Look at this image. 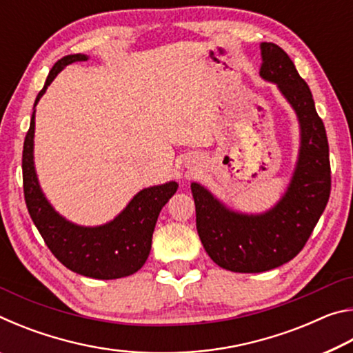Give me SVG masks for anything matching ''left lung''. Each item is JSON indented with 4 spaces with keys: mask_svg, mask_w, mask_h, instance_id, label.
<instances>
[{
    "mask_svg": "<svg viewBox=\"0 0 353 353\" xmlns=\"http://www.w3.org/2000/svg\"><path fill=\"white\" fill-rule=\"evenodd\" d=\"M260 77L276 83L299 121V154L282 198L263 213L232 210L201 183H191L196 229L208 256L232 272H263L301 252L330 196V160L313 94L290 56L276 43H261Z\"/></svg>",
    "mask_w": 353,
    "mask_h": 353,
    "instance_id": "1",
    "label": "left lung"
}]
</instances>
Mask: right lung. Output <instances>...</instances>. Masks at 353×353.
I'll use <instances>...</instances> for the list:
<instances>
[{
	"mask_svg": "<svg viewBox=\"0 0 353 353\" xmlns=\"http://www.w3.org/2000/svg\"><path fill=\"white\" fill-rule=\"evenodd\" d=\"M85 61H88L87 54H70L57 61L35 98L23 146V188L28 212L56 259L81 276L112 280L128 277L145 265L151 252L159 213L176 193L179 183L170 181L140 190L112 221L93 227L71 223L50 204L34 165L35 105L67 65Z\"/></svg>",
	"mask_w": 353,
	"mask_h": 353,
	"instance_id": "1",
	"label": "right lung"
}]
</instances>
